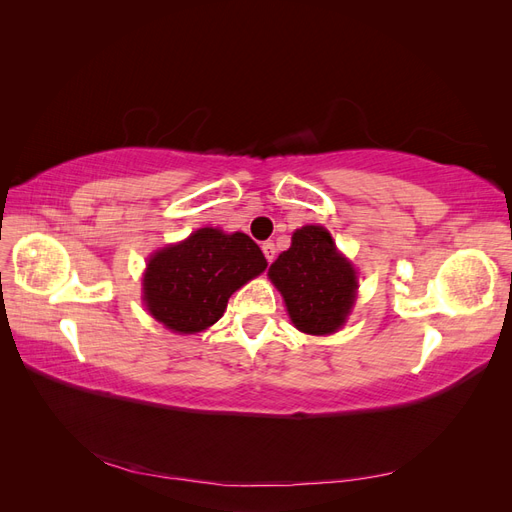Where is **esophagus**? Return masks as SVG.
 Wrapping results in <instances>:
<instances>
[{
    "mask_svg": "<svg viewBox=\"0 0 512 512\" xmlns=\"http://www.w3.org/2000/svg\"><path fill=\"white\" fill-rule=\"evenodd\" d=\"M262 252H265L267 262H273V260H275V243H273V241H265V243H262Z\"/></svg>",
    "mask_w": 512,
    "mask_h": 512,
    "instance_id": "1",
    "label": "esophagus"
}]
</instances>
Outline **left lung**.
Masks as SVG:
<instances>
[{
  "label": "left lung",
  "instance_id": "obj_1",
  "mask_svg": "<svg viewBox=\"0 0 512 512\" xmlns=\"http://www.w3.org/2000/svg\"><path fill=\"white\" fill-rule=\"evenodd\" d=\"M294 327L307 335H331L344 327L356 299V271L324 226H303L269 267Z\"/></svg>",
  "mask_w": 512,
  "mask_h": 512
}]
</instances>
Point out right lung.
Instances as JSON below:
<instances>
[{"mask_svg":"<svg viewBox=\"0 0 512 512\" xmlns=\"http://www.w3.org/2000/svg\"><path fill=\"white\" fill-rule=\"evenodd\" d=\"M265 269V254L245 232L198 228L149 258L143 301L166 329L200 333L222 318L232 292Z\"/></svg>","mask_w":512,"mask_h":512,"instance_id":"right-lung-1","label":"right lung"}]
</instances>
